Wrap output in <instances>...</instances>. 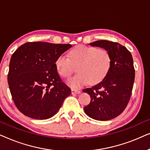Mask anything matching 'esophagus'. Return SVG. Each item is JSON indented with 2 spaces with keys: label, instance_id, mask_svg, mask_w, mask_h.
<instances>
[{
  "label": "esophagus",
  "instance_id": "obj_1",
  "mask_svg": "<svg viewBox=\"0 0 150 150\" xmlns=\"http://www.w3.org/2000/svg\"><path fill=\"white\" fill-rule=\"evenodd\" d=\"M81 93V91H78V90H74V89H71V93L72 94H79Z\"/></svg>",
  "mask_w": 150,
  "mask_h": 150
}]
</instances>
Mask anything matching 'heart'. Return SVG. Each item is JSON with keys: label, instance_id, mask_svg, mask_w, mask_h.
I'll list each match as a JSON object with an SVG mask.
<instances>
[{"label": "heart", "instance_id": "b5f03b06", "mask_svg": "<svg viewBox=\"0 0 150 150\" xmlns=\"http://www.w3.org/2000/svg\"><path fill=\"white\" fill-rule=\"evenodd\" d=\"M69 58L60 54L55 60V67L60 76L67 79L77 67L76 76L67 81L71 89H79L87 84L96 85L101 82L109 71L111 57L108 50L86 45H78L69 51Z\"/></svg>", "mask_w": 150, "mask_h": 150}]
</instances>
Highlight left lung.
I'll use <instances>...</instances> for the list:
<instances>
[{"label": "left lung", "mask_w": 150, "mask_h": 150, "mask_svg": "<svg viewBox=\"0 0 150 150\" xmlns=\"http://www.w3.org/2000/svg\"><path fill=\"white\" fill-rule=\"evenodd\" d=\"M89 45L108 50L111 65L100 83L83 91L91 97V102L84 107V110L94 120H112L124 111L130 100L135 75L132 54L126 47L117 42L99 40Z\"/></svg>", "instance_id": "1"}]
</instances>
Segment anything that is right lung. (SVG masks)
<instances>
[{"label": "right lung", "instance_id": "1", "mask_svg": "<svg viewBox=\"0 0 150 150\" xmlns=\"http://www.w3.org/2000/svg\"><path fill=\"white\" fill-rule=\"evenodd\" d=\"M71 47V44L27 42L12 54L8 84L14 104L24 115L35 120L52 117L70 95V88L61 79L54 63Z\"/></svg>", "mask_w": 150, "mask_h": 150}]
</instances>
